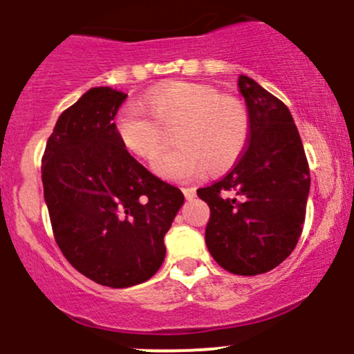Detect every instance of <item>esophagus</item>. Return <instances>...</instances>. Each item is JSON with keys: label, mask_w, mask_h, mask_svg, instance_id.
<instances>
[{"label": "esophagus", "mask_w": 354, "mask_h": 354, "mask_svg": "<svg viewBox=\"0 0 354 354\" xmlns=\"http://www.w3.org/2000/svg\"><path fill=\"white\" fill-rule=\"evenodd\" d=\"M182 192H184V196H185V199H187V201H191V199L196 196V189L194 187H184V189H182Z\"/></svg>", "instance_id": "1"}]
</instances>
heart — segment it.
<instances>
[{"mask_svg":"<svg viewBox=\"0 0 354 354\" xmlns=\"http://www.w3.org/2000/svg\"><path fill=\"white\" fill-rule=\"evenodd\" d=\"M115 132L125 149L145 160L155 158L174 132L177 148L160 156L153 169L170 180H185L203 169L223 172L241 158L250 141V115L213 87L174 82L148 93L142 110L124 108Z\"/></svg>","mask_w":354,"mask_h":354,"instance_id":"heart-1","label":"heart"}]
</instances>
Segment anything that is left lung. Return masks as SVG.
Returning <instances> with one entry per match:
<instances>
[{"label":"left lung","mask_w":354,"mask_h":354,"mask_svg":"<svg viewBox=\"0 0 354 354\" xmlns=\"http://www.w3.org/2000/svg\"><path fill=\"white\" fill-rule=\"evenodd\" d=\"M237 87L250 115V141L225 177L198 196L209 206L205 241L227 272H270L295 251L310 194V169L291 111L246 75Z\"/></svg>","instance_id":"obj_1"}]
</instances>
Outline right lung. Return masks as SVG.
<instances>
[{
    "label": "right lung",
    "instance_id": "obj_1",
    "mask_svg": "<svg viewBox=\"0 0 354 354\" xmlns=\"http://www.w3.org/2000/svg\"><path fill=\"white\" fill-rule=\"evenodd\" d=\"M127 94L93 87L59 115L43 156L55 239L75 270L108 288L148 281L165 260L163 237L184 205L122 146L115 115Z\"/></svg>",
    "mask_w": 354,
    "mask_h": 354
}]
</instances>
